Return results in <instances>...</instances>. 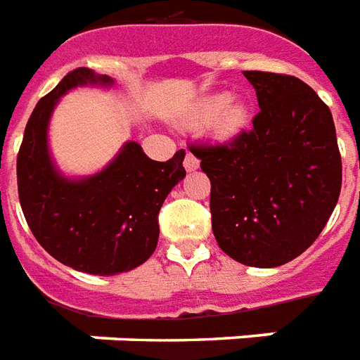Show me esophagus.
Instances as JSON below:
<instances>
[{
	"instance_id": "obj_1",
	"label": "esophagus",
	"mask_w": 360,
	"mask_h": 360,
	"mask_svg": "<svg viewBox=\"0 0 360 360\" xmlns=\"http://www.w3.org/2000/svg\"><path fill=\"white\" fill-rule=\"evenodd\" d=\"M184 168L188 170V172H192V170H198L200 168V159L193 155V153H186V157H184Z\"/></svg>"
}]
</instances>
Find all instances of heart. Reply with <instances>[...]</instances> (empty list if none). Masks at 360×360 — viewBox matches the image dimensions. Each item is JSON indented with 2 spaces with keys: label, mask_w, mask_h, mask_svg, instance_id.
I'll use <instances>...</instances> for the list:
<instances>
[{
  "label": "heart",
  "mask_w": 360,
  "mask_h": 360,
  "mask_svg": "<svg viewBox=\"0 0 360 360\" xmlns=\"http://www.w3.org/2000/svg\"><path fill=\"white\" fill-rule=\"evenodd\" d=\"M221 116L217 120L219 131L225 137H233L238 131H242L248 124V110L240 103H231L229 94H217L213 98H209L201 108V116L205 120L217 118L218 114Z\"/></svg>",
  "instance_id": "obj_1"
}]
</instances>
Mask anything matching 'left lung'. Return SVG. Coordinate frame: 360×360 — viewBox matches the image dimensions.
<instances>
[{
	"label": "left lung",
	"instance_id": "1",
	"mask_svg": "<svg viewBox=\"0 0 360 360\" xmlns=\"http://www.w3.org/2000/svg\"><path fill=\"white\" fill-rule=\"evenodd\" d=\"M256 89L252 129L192 143L211 180V226L236 262L277 267L318 238L341 192V155L328 104L292 75L244 71Z\"/></svg>",
	"mask_w": 360,
	"mask_h": 360
}]
</instances>
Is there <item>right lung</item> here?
<instances>
[{
    "mask_svg": "<svg viewBox=\"0 0 360 360\" xmlns=\"http://www.w3.org/2000/svg\"><path fill=\"white\" fill-rule=\"evenodd\" d=\"M85 83L110 85L86 68L70 71L38 101L17 155L19 201L38 244L77 271L116 275L149 259L159 240V211L186 176L184 149L167 162L151 160L141 145H124L103 172L68 180L56 172L46 143L53 106L70 89Z\"/></svg>",
    "mask_w": 360,
    "mask_h": 360,
    "instance_id": "obj_1",
    "label": "right lung"
}]
</instances>
